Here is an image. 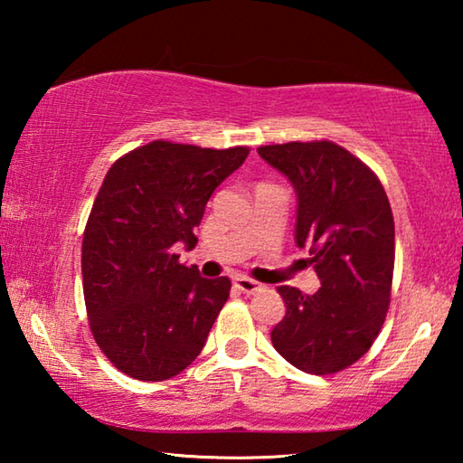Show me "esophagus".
<instances>
[{
  "label": "esophagus",
  "instance_id": "1",
  "mask_svg": "<svg viewBox=\"0 0 463 463\" xmlns=\"http://www.w3.org/2000/svg\"><path fill=\"white\" fill-rule=\"evenodd\" d=\"M232 284H234V288L241 289L242 294H255V292H260V289H263V286L260 284V281H255V279H250V278H245V276L234 278Z\"/></svg>",
  "mask_w": 463,
  "mask_h": 463
}]
</instances>
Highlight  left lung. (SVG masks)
<instances>
[{
  "label": "left lung",
  "mask_w": 463,
  "mask_h": 463,
  "mask_svg": "<svg viewBox=\"0 0 463 463\" xmlns=\"http://www.w3.org/2000/svg\"><path fill=\"white\" fill-rule=\"evenodd\" d=\"M294 185L296 245H310L315 294L279 286L286 317L271 343L298 370L326 375L367 354L386 320L394 273V216L373 171L331 140L260 146Z\"/></svg>",
  "instance_id": "obj_1"
}]
</instances>
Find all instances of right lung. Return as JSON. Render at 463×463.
Here are the masks:
<instances>
[{
	"mask_svg": "<svg viewBox=\"0 0 463 463\" xmlns=\"http://www.w3.org/2000/svg\"><path fill=\"white\" fill-rule=\"evenodd\" d=\"M247 155L153 140L106 174L83 232V296L98 347L130 378H174L206 345L231 279L202 278L174 247H195L210 195Z\"/></svg>",
	"mask_w": 463,
	"mask_h": 463,
	"instance_id": "add662e5",
	"label": "right lung"
}]
</instances>
